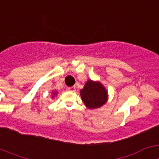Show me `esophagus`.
Returning <instances> with one entry per match:
<instances>
[{
  "label": "esophagus",
  "mask_w": 159,
  "mask_h": 159,
  "mask_svg": "<svg viewBox=\"0 0 159 159\" xmlns=\"http://www.w3.org/2000/svg\"><path fill=\"white\" fill-rule=\"evenodd\" d=\"M68 89V91L69 92H75V87L73 86V87H69V88H67Z\"/></svg>",
  "instance_id": "esophagus-1"
}]
</instances>
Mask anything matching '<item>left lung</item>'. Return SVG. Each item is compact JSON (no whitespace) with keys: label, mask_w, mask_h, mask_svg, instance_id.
<instances>
[{"label":"left lung","mask_w":159,"mask_h":159,"mask_svg":"<svg viewBox=\"0 0 159 159\" xmlns=\"http://www.w3.org/2000/svg\"><path fill=\"white\" fill-rule=\"evenodd\" d=\"M80 96L88 109H96L104 105L108 99V92L99 81L88 80L80 90Z\"/></svg>","instance_id":"left-lung-1"}]
</instances>
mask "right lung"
<instances>
[{
    "mask_svg": "<svg viewBox=\"0 0 159 159\" xmlns=\"http://www.w3.org/2000/svg\"><path fill=\"white\" fill-rule=\"evenodd\" d=\"M57 95V91H52V98H54Z\"/></svg>",
    "mask_w": 159,
    "mask_h": 159,
    "instance_id": "right-lung-1",
    "label": "right lung"
}]
</instances>
